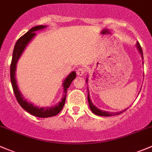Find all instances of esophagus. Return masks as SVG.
I'll use <instances>...</instances> for the list:
<instances>
[{
    "label": "esophagus",
    "instance_id": "esophagus-1",
    "mask_svg": "<svg viewBox=\"0 0 152 152\" xmlns=\"http://www.w3.org/2000/svg\"><path fill=\"white\" fill-rule=\"evenodd\" d=\"M86 72V69L84 67H80L79 69L77 70V74L80 76H82L85 74V72Z\"/></svg>",
    "mask_w": 152,
    "mask_h": 152
}]
</instances>
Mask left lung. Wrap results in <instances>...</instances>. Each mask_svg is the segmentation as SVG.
<instances>
[{
	"label": "left lung",
	"instance_id": "obj_1",
	"mask_svg": "<svg viewBox=\"0 0 152 152\" xmlns=\"http://www.w3.org/2000/svg\"><path fill=\"white\" fill-rule=\"evenodd\" d=\"M136 47H137V48H138V51H139L140 53H141L142 60H143V50H142L141 45H140V43H138V42L136 44ZM86 82L88 83V78H86ZM88 101L90 108H91V110L92 111L93 113L95 114V115H99V116H104V117H110V116H115V115H120V114H122V112H125V111L127 110V109H125V110H122V111H121V112H106V111L101 110V109H98L97 107H95V106L93 104V103L91 102V99H90L89 93L88 94Z\"/></svg>",
	"mask_w": 152,
	"mask_h": 152
}]
</instances>
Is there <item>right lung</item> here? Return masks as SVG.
<instances>
[{
	"label": "right lung",
	"instance_id": "right-lung-1",
	"mask_svg": "<svg viewBox=\"0 0 152 152\" xmlns=\"http://www.w3.org/2000/svg\"><path fill=\"white\" fill-rule=\"evenodd\" d=\"M46 27L45 25H39L35 26V27L31 28L27 33H25L23 36H22L20 38L18 39L17 43L14 46V51H13L12 60L11 63L10 67V76H11V85H12L13 91H14V95L16 96L17 102H19V105L23 108L24 110L27 111V112L31 114L32 115L35 116L37 117H41V118H45V117H53L58 115L62 109L64 105L65 104L66 101V93H67V89L71 85L73 80L76 77V72L75 71L72 72L71 73L66 77V79L64 80L63 83V88H64V94L63 98L61 99V102L55 105L54 107H39L37 106L34 105L32 103L28 102L22 96L19 91V88L17 85V80H16L15 75H16V67H17V64L18 62V60L20 58L21 55L23 53L24 50L25 49L26 46L27 44L30 42V40L35 37L36 35L35 31L39 30H42Z\"/></svg>",
	"mask_w": 152,
	"mask_h": 152
}]
</instances>
